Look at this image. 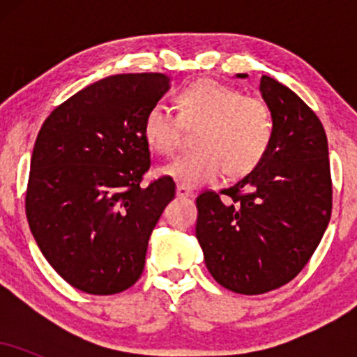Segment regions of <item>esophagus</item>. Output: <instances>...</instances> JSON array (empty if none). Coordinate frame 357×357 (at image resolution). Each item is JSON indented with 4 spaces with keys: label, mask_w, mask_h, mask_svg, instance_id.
Wrapping results in <instances>:
<instances>
[{
    "label": "esophagus",
    "mask_w": 357,
    "mask_h": 357,
    "mask_svg": "<svg viewBox=\"0 0 357 357\" xmlns=\"http://www.w3.org/2000/svg\"><path fill=\"white\" fill-rule=\"evenodd\" d=\"M176 196H178V198H192L195 192H192L190 188L178 184V188H176Z\"/></svg>",
    "instance_id": "obj_1"
}]
</instances>
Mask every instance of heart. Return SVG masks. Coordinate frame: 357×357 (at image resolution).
<instances>
[{
	"instance_id": "b5f03b06",
	"label": "heart",
	"mask_w": 357,
	"mask_h": 357,
	"mask_svg": "<svg viewBox=\"0 0 357 357\" xmlns=\"http://www.w3.org/2000/svg\"><path fill=\"white\" fill-rule=\"evenodd\" d=\"M178 116L165 104L147 110L142 132L154 153L173 154L184 127L196 129L198 151L183 154L162 166L159 173L186 188L213 183L223 174L240 178L255 167L267 153L273 124L268 105L258 97L203 79L176 96Z\"/></svg>"
}]
</instances>
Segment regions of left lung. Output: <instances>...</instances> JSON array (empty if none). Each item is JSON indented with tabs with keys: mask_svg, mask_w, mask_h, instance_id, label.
Here are the masks:
<instances>
[{
	"mask_svg": "<svg viewBox=\"0 0 357 357\" xmlns=\"http://www.w3.org/2000/svg\"><path fill=\"white\" fill-rule=\"evenodd\" d=\"M236 73V79H247ZM261 99L273 134L261 161L221 191L196 199V238L204 264L225 289L257 296L278 289L305 267L333 210L326 130L284 84L261 75Z\"/></svg>",
	"mask_w": 357,
	"mask_h": 357,
	"instance_id": "left-lung-1",
	"label": "left lung"
}]
</instances>
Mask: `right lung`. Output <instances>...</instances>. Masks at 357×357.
Here are the masks:
<instances>
[{"label":"right lung","instance_id":"right-lung-1","mask_svg":"<svg viewBox=\"0 0 357 357\" xmlns=\"http://www.w3.org/2000/svg\"><path fill=\"white\" fill-rule=\"evenodd\" d=\"M165 73H121L82 89L43 122L30 162L26 218L48 264L93 296L129 289L174 181L142 186L151 153L142 126L169 90Z\"/></svg>","mask_w":357,"mask_h":357}]
</instances>
